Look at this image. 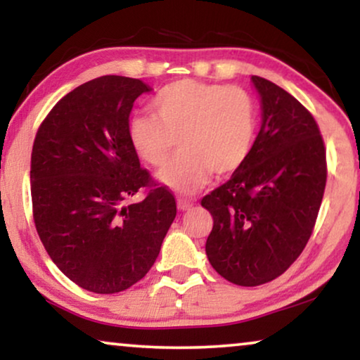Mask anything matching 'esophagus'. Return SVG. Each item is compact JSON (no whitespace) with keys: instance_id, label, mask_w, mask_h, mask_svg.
Segmentation results:
<instances>
[{"instance_id":"esophagus-1","label":"esophagus","mask_w":360,"mask_h":360,"mask_svg":"<svg viewBox=\"0 0 360 360\" xmlns=\"http://www.w3.org/2000/svg\"><path fill=\"white\" fill-rule=\"evenodd\" d=\"M176 206H179L180 211H186V210H190L191 206H193V201H190L186 198H179V200H176Z\"/></svg>"}]
</instances>
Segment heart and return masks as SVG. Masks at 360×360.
<instances>
[{
    "mask_svg": "<svg viewBox=\"0 0 360 360\" xmlns=\"http://www.w3.org/2000/svg\"><path fill=\"white\" fill-rule=\"evenodd\" d=\"M152 115L129 121V137L142 160L162 169V184L179 193L200 190L210 175L234 174L252 150L257 108L244 88L196 80L170 83L150 103Z\"/></svg>",
    "mask_w": 360,
    "mask_h": 360,
    "instance_id": "b5f03b06",
    "label": "heart"
}]
</instances>
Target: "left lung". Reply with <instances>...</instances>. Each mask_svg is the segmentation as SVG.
Masks as SVG:
<instances>
[{
    "instance_id": "left-lung-1",
    "label": "left lung",
    "mask_w": 360,
    "mask_h": 360,
    "mask_svg": "<svg viewBox=\"0 0 360 360\" xmlns=\"http://www.w3.org/2000/svg\"><path fill=\"white\" fill-rule=\"evenodd\" d=\"M262 126L239 170L203 196L213 216L210 264L228 282H272L303 252L326 186L323 136L311 112L288 91L252 75Z\"/></svg>"
}]
</instances>
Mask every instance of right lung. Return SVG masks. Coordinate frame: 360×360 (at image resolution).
Returning a JSON list of instances; mask_svg holds the SVG:
<instances>
[{"mask_svg":"<svg viewBox=\"0 0 360 360\" xmlns=\"http://www.w3.org/2000/svg\"><path fill=\"white\" fill-rule=\"evenodd\" d=\"M137 78L105 75L67 93L39 126L31 155L32 216L53 264L78 287L117 293L154 265L175 196L142 169L129 137ZM145 190L139 204L127 203Z\"/></svg>","mask_w":360,"mask_h":360,"instance_id":"1","label":"right lung"}]
</instances>
